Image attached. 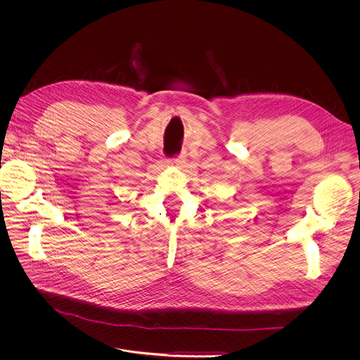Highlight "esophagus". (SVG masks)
<instances>
[{"mask_svg":"<svg viewBox=\"0 0 360 360\" xmlns=\"http://www.w3.org/2000/svg\"><path fill=\"white\" fill-rule=\"evenodd\" d=\"M172 163H174L175 166H178V167H182V165L185 163V155L181 153L178 158H175V159L172 160Z\"/></svg>","mask_w":360,"mask_h":360,"instance_id":"esophagus-1","label":"esophagus"}]
</instances>
